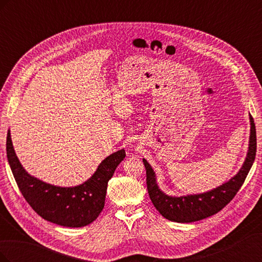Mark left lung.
I'll return each mask as SVG.
<instances>
[{
	"instance_id": "obj_1",
	"label": "left lung",
	"mask_w": 262,
	"mask_h": 262,
	"mask_svg": "<svg viewBox=\"0 0 262 262\" xmlns=\"http://www.w3.org/2000/svg\"><path fill=\"white\" fill-rule=\"evenodd\" d=\"M250 138L247 157L241 170L229 181L209 192L186 196H169L162 192L156 184L155 172L143 160L146 169V186L150 201L162 215L178 223H191L214 215L231 202L243 186L256 157L257 136L253 118L250 116Z\"/></svg>"
}]
</instances>
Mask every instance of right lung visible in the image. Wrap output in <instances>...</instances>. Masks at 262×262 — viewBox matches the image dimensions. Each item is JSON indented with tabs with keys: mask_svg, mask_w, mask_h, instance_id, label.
I'll use <instances>...</instances> for the list:
<instances>
[{
	"mask_svg": "<svg viewBox=\"0 0 262 262\" xmlns=\"http://www.w3.org/2000/svg\"><path fill=\"white\" fill-rule=\"evenodd\" d=\"M6 154L23 196L38 215L61 226L82 227L96 220L104 209L108 181L125 157V150L120 149L105 158L89 180L70 188L46 184L27 173L15 154L10 130Z\"/></svg>",
	"mask_w": 262,
	"mask_h": 262,
	"instance_id": "add662e5",
	"label": "right lung"
}]
</instances>
